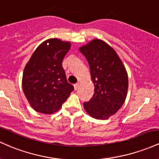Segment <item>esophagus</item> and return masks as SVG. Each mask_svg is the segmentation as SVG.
I'll return each instance as SVG.
<instances>
[{"mask_svg": "<svg viewBox=\"0 0 159 159\" xmlns=\"http://www.w3.org/2000/svg\"><path fill=\"white\" fill-rule=\"evenodd\" d=\"M74 88H75V90H78V88H79V83H76L74 84Z\"/></svg>", "mask_w": 159, "mask_h": 159, "instance_id": "1", "label": "esophagus"}]
</instances>
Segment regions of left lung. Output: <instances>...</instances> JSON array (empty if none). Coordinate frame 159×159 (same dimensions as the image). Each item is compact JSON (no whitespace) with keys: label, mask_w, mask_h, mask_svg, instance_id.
<instances>
[{"label":"left lung","mask_w":159,"mask_h":159,"mask_svg":"<svg viewBox=\"0 0 159 159\" xmlns=\"http://www.w3.org/2000/svg\"><path fill=\"white\" fill-rule=\"evenodd\" d=\"M79 50L88 60L95 87L93 97L84 102V107L96 119H107L125 102L128 73L114 49L102 40L94 39Z\"/></svg>","instance_id":"1"}]
</instances>
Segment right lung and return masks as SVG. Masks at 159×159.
<instances>
[{"label": "right lung", "mask_w": 159, "mask_h": 159, "mask_svg": "<svg viewBox=\"0 0 159 159\" xmlns=\"http://www.w3.org/2000/svg\"><path fill=\"white\" fill-rule=\"evenodd\" d=\"M70 47L69 41L48 39L38 47L26 64L22 89L36 111L56 112L74 90V87L67 81L62 65Z\"/></svg>", "instance_id": "add662e5"}]
</instances>
